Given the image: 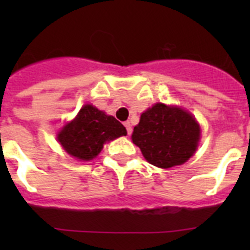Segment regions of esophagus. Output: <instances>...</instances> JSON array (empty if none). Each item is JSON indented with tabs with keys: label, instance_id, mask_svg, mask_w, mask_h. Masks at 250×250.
Segmentation results:
<instances>
[{
	"label": "esophagus",
	"instance_id": "34e87169",
	"mask_svg": "<svg viewBox=\"0 0 250 250\" xmlns=\"http://www.w3.org/2000/svg\"><path fill=\"white\" fill-rule=\"evenodd\" d=\"M125 127L127 129L128 134H132V125H130V122H125Z\"/></svg>",
	"mask_w": 250,
	"mask_h": 250
}]
</instances>
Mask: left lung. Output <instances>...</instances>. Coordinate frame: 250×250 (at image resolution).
Masks as SVG:
<instances>
[{
    "instance_id": "left-lung-1",
    "label": "left lung",
    "mask_w": 250,
    "mask_h": 250,
    "mask_svg": "<svg viewBox=\"0 0 250 250\" xmlns=\"http://www.w3.org/2000/svg\"><path fill=\"white\" fill-rule=\"evenodd\" d=\"M200 135V125L190 112L158 103L141 113L132 140L148 163L170 168L183 165L195 153Z\"/></svg>"
}]
</instances>
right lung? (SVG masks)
Instances as JSON below:
<instances>
[{
	"instance_id": "obj_1",
	"label": "right lung",
	"mask_w": 250,
	"mask_h": 250,
	"mask_svg": "<svg viewBox=\"0 0 250 250\" xmlns=\"http://www.w3.org/2000/svg\"><path fill=\"white\" fill-rule=\"evenodd\" d=\"M127 135L125 125L93 105H84L72 122L64 125L58 141L72 157L89 161L99 155L106 141Z\"/></svg>"
}]
</instances>
